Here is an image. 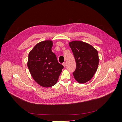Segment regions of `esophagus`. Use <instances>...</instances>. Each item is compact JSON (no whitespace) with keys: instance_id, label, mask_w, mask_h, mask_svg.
<instances>
[{"instance_id":"obj_1","label":"esophagus","mask_w":122,"mask_h":122,"mask_svg":"<svg viewBox=\"0 0 122 122\" xmlns=\"http://www.w3.org/2000/svg\"><path fill=\"white\" fill-rule=\"evenodd\" d=\"M62 65H63V66H64V67H66V63H65V62H63V63H62Z\"/></svg>"}]
</instances>
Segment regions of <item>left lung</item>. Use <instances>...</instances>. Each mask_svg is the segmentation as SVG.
Returning a JSON list of instances; mask_svg holds the SVG:
<instances>
[{
	"label": "left lung",
	"instance_id": "obj_1",
	"mask_svg": "<svg viewBox=\"0 0 122 122\" xmlns=\"http://www.w3.org/2000/svg\"><path fill=\"white\" fill-rule=\"evenodd\" d=\"M76 62V69L73 73L75 80L80 84L90 80L95 74L99 65L98 53L90 44L80 41L69 43Z\"/></svg>",
	"mask_w": 122,
	"mask_h": 122
}]
</instances>
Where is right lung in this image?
I'll use <instances>...</instances> for the list:
<instances>
[{"mask_svg": "<svg viewBox=\"0 0 122 122\" xmlns=\"http://www.w3.org/2000/svg\"><path fill=\"white\" fill-rule=\"evenodd\" d=\"M52 45L51 40L40 42L29 54L27 66L29 71L35 81L43 87L55 85L64 68L52 51Z\"/></svg>", "mask_w": 122, "mask_h": 122, "instance_id": "1", "label": "right lung"}]
</instances>
